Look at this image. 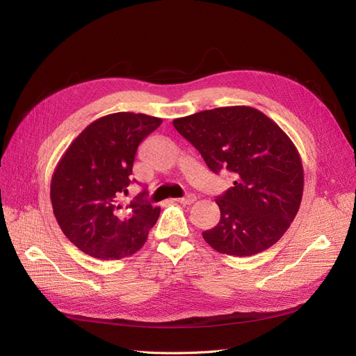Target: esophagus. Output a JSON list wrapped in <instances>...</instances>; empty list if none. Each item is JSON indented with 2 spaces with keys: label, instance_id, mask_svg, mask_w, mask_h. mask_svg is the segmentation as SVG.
<instances>
[{
  "label": "esophagus",
  "instance_id": "obj_1",
  "mask_svg": "<svg viewBox=\"0 0 356 356\" xmlns=\"http://www.w3.org/2000/svg\"><path fill=\"white\" fill-rule=\"evenodd\" d=\"M175 202H178V203H182V204H191L193 202H196V196L193 195V193H188V195H187V196H184V197L175 199Z\"/></svg>",
  "mask_w": 356,
  "mask_h": 356
}]
</instances>
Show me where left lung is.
Listing matches in <instances>:
<instances>
[{
	"instance_id": "8db88e82",
	"label": "left lung",
	"mask_w": 356,
	"mask_h": 356,
	"mask_svg": "<svg viewBox=\"0 0 356 356\" xmlns=\"http://www.w3.org/2000/svg\"><path fill=\"white\" fill-rule=\"evenodd\" d=\"M179 135L213 172L227 169L233 187L215 199L221 217L203 239L215 251L250 257L288 230L303 196V166L288 135L251 106H222L175 118Z\"/></svg>"
}]
</instances>
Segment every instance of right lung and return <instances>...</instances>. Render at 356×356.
I'll return each mask as SVG.
<instances>
[{
  "instance_id": "add662e5",
  "label": "right lung",
  "mask_w": 356,
  "mask_h": 356,
  "mask_svg": "<svg viewBox=\"0 0 356 356\" xmlns=\"http://www.w3.org/2000/svg\"><path fill=\"white\" fill-rule=\"evenodd\" d=\"M161 124L147 114L115 113L98 118L74 139L51 177L53 213L80 251L120 260L141 250L160 208L147 190L124 204L139 144Z\"/></svg>"
}]
</instances>
